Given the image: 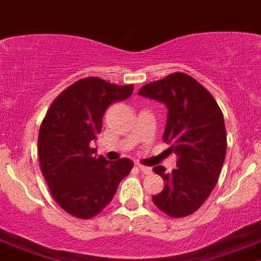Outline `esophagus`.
I'll list each match as a JSON object with an SVG mask.
<instances>
[{
    "mask_svg": "<svg viewBox=\"0 0 261 261\" xmlns=\"http://www.w3.org/2000/svg\"><path fill=\"white\" fill-rule=\"evenodd\" d=\"M138 169H139L140 171H142L143 174H149V173H151L152 171V169L151 168H148V166H144V165H140V164H138Z\"/></svg>",
    "mask_w": 261,
    "mask_h": 261,
    "instance_id": "esophagus-1",
    "label": "esophagus"
}]
</instances>
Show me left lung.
Instances as JSON below:
<instances>
[{"label":"left lung","instance_id":"obj_1","mask_svg":"<svg viewBox=\"0 0 261 261\" xmlns=\"http://www.w3.org/2000/svg\"><path fill=\"white\" fill-rule=\"evenodd\" d=\"M138 93L166 105L164 142L177 154L178 168L171 173L153 168L165 187L152 200L170 217H186L203 205L221 173L226 154L222 112L210 91L185 72L145 84Z\"/></svg>","mask_w":261,"mask_h":261}]
</instances>
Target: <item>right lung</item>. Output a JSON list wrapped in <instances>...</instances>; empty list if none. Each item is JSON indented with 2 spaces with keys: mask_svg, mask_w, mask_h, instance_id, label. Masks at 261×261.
I'll return each instance as SVG.
<instances>
[{
  "mask_svg": "<svg viewBox=\"0 0 261 261\" xmlns=\"http://www.w3.org/2000/svg\"><path fill=\"white\" fill-rule=\"evenodd\" d=\"M133 91V84L81 79L55 98L43 119L37 140L40 169L56 203L74 217L98 215L133 169L130 159L109 163L96 157L91 147L101 133L107 108L128 98Z\"/></svg>",
  "mask_w": 261,
  "mask_h": 261,
  "instance_id": "right-lung-1",
  "label": "right lung"
}]
</instances>
